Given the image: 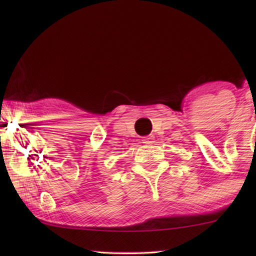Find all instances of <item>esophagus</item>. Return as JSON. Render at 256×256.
I'll list each match as a JSON object with an SVG mask.
<instances>
[{
  "label": "esophagus",
  "instance_id": "obj_1",
  "mask_svg": "<svg viewBox=\"0 0 256 256\" xmlns=\"http://www.w3.org/2000/svg\"><path fill=\"white\" fill-rule=\"evenodd\" d=\"M154 140H155V136L149 135V136H146V138H143L142 141L144 144H152V143H154Z\"/></svg>",
  "mask_w": 256,
  "mask_h": 256
}]
</instances>
